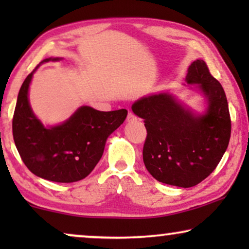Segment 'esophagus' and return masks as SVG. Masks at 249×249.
Instances as JSON below:
<instances>
[{"label": "esophagus", "instance_id": "obj_1", "mask_svg": "<svg viewBox=\"0 0 249 249\" xmlns=\"http://www.w3.org/2000/svg\"><path fill=\"white\" fill-rule=\"evenodd\" d=\"M136 120V115L132 113V112H129L128 115H127V121L130 122V121H134Z\"/></svg>", "mask_w": 249, "mask_h": 249}]
</instances>
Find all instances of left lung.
Instances as JSON below:
<instances>
[{
	"label": "left lung",
	"instance_id": "obj_1",
	"mask_svg": "<svg viewBox=\"0 0 249 249\" xmlns=\"http://www.w3.org/2000/svg\"><path fill=\"white\" fill-rule=\"evenodd\" d=\"M186 80L197 84L209 101L204 115L193 114L169 93L142 97L131 107L147 130L146 169L158 181L182 188L198 185L215 170L231 135L226 93L206 63L194 61Z\"/></svg>",
	"mask_w": 249,
	"mask_h": 249
}]
</instances>
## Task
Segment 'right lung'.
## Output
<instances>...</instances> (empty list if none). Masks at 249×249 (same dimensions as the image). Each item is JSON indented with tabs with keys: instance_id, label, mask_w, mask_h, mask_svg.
I'll use <instances>...</instances> for the list:
<instances>
[{
	"instance_id": "add662e5",
	"label": "right lung",
	"mask_w": 249,
	"mask_h": 249,
	"mask_svg": "<svg viewBox=\"0 0 249 249\" xmlns=\"http://www.w3.org/2000/svg\"><path fill=\"white\" fill-rule=\"evenodd\" d=\"M51 60L59 59L50 57L40 63ZM34 71L20 88L12 119L13 139L20 158L34 175L50 181L74 182L86 178L103 155L107 137L124 124L128 111L103 112L81 107L64 124L45 128L28 102Z\"/></svg>"
}]
</instances>
